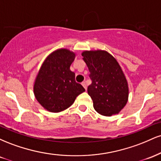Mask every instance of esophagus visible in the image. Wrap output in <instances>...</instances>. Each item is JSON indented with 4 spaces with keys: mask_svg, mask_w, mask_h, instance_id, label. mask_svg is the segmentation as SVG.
Returning <instances> with one entry per match:
<instances>
[{
    "mask_svg": "<svg viewBox=\"0 0 161 161\" xmlns=\"http://www.w3.org/2000/svg\"><path fill=\"white\" fill-rule=\"evenodd\" d=\"M82 86L84 87L85 88V89H87V84H86V82H82Z\"/></svg>",
    "mask_w": 161,
    "mask_h": 161,
    "instance_id": "34e87169",
    "label": "esophagus"
}]
</instances>
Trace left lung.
Masks as SVG:
<instances>
[{"label": "left lung", "instance_id": "obj_1", "mask_svg": "<svg viewBox=\"0 0 161 161\" xmlns=\"http://www.w3.org/2000/svg\"><path fill=\"white\" fill-rule=\"evenodd\" d=\"M90 72L92 84L88 94L98 114L110 116L118 114L128 101L127 81L119 64L104 51H84L82 53Z\"/></svg>", "mask_w": 161, "mask_h": 161}]
</instances>
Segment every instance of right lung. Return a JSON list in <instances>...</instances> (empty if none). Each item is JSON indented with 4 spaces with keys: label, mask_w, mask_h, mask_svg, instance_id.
<instances>
[{
    "label": "right lung",
    "mask_w": 161,
    "mask_h": 161,
    "mask_svg": "<svg viewBox=\"0 0 161 161\" xmlns=\"http://www.w3.org/2000/svg\"><path fill=\"white\" fill-rule=\"evenodd\" d=\"M75 53L59 49L50 54L38 72L34 85L37 101L50 112H60L71 106L86 90L75 80L70 65Z\"/></svg>",
    "instance_id": "1"
}]
</instances>
